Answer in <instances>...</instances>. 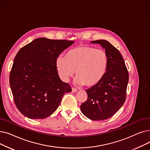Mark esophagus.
<instances>
[{
	"instance_id": "esophagus-1",
	"label": "esophagus",
	"mask_w": 150,
	"mask_h": 150,
	"mask_svg": "<svg viewBox=\"0 0 150 150\" xmlns=\"http://www.w3.org/2000/svg\"><path fill=\"white\" fill-rule=\"evenodd\" d=\"M72 92H76L78 90H77V89H76V88H72Z\"/></svg>"
}]
</instances>
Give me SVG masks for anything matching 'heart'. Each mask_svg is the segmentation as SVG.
I'll return each mask as SVG.
<instances>
[{
	"mask_svg": "<svg viewBox=\"0 0 150 150\" xmlns=\"http://www.w3.org/2000/svg\"><path fill=\"white\" fill-rule=\"evenodd\" d=\"M56 67L62 81H67L76 70L77 83L93 86L101 81L106 73L108 56L103 50L80 46L69 50L66 57L59 55L56 59Z\"/></svg>",
	"mask_w": 150,
	"mask_h": 150,
	"instance_id": "obj_1",
	"label": "heart"
}]
</instances>
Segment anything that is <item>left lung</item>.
Returning a JSON list of instances; mask_svg holds the SVG:
<instances>
[{"instance_id":"1","label":"left lung","mask_w":150,"mask_h":150,"mask_svg":"<svg viewBox=\"0 0 150 150\" xmlns=\"http://www.w3.org/2000/svg\"><path fill=\"white\" fill-rule=\"evenodd\" d=\"M99 44L108 56V68L103 79L86 91L88 99L80 106L82 113L92 120H104L112 117L124 104L129 74L124 59L115 47L106 40Z\"/></svg>"}]
</instances>
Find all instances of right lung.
<instances>
[{
  "label": "right lung",
  "instance_id": "obj_1",
  "mask_svg": "<svg viewBox=\"0 0 150 150\" xmlns=\"http://www.w3.org/2000/svg\"><path fill=\"white\" fill-rule=\"evenodd\" d=\"M74 43L37 38L16 55L10 85L16 106L23 115L31 119H45L56 111L64 94L72 91L58 76L56 59Z\"/></svg>",
  "mask_w": 150,
  "mask_h": 150
}]
</instances>
